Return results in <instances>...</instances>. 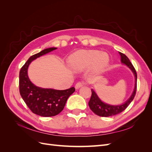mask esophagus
<instances>
[{
	"label": "esophagus",
	"mask_w": 152,
	"mask_h": 152,
	"mask_svg": "<svg viewBox=\"0 0 152 152\" xmlns=\"http://www.w3.org/2000/svg\"><path fill=\"white\" fill-rule=\"evenodd\" d=\"M84 82H78V83H77L76 85H75V89H78L80 88V87H82V86H84Z\"/></svg>",
	"instance_id": "obj_1"
}]
</instances>
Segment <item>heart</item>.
<instances>
[{
  "label": "heart",
  "mask_w": 152,
  "mask_h": 152,
  "mask_svg": "<svg viewBox=\"0 0 152 152\" xmlns=\"http://www.w3.org/2000/svg\"><path fill=\"white\" fill-rule=\"evenodd\" d=\"M109 61L107 53L96 50H80L72 54L68 65L73 70L82 72L89 68L92 74L102 72Z\"/></svg>",
  "instance_id": "heart-1"
}]
</instances>
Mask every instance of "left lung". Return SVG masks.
Listing matches in <instances>:
<instances>
[{
	"mask_svg": "<svg viewBox=\"0 0 152 152\" xmlns=\"http://www.w3.org/2000/svg\"><path fill=\"white\" fill-rule=\"evenodd\" d=\"M119 54L121 55V63L126 65L130 70L132 72L133 74L135 77V86L134 89L133 91L130 98H129L126 102L120 105H111L107 103L103 102L98 96L97 94L95 93V91L92 89L91 92V97L89 102V107L90 109L93 111L95 114L100 117H110L113 116L122 112L124 110H125L126 108L128 107L132 101L134 99L136 93L137 89V73L136 72L135 68L132 65L129 59L125 54L119 52Z\"/></svg>",
	"mask_w": 152,
	"mask_h": 152,
	"instance_id": "obj_1",
	"label": "left lung"
}]
</instances>
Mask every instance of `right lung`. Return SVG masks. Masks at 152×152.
I'll return each mask as SVG.
<instances>
[{
	"label": "right lung",
	"mask_w": 152,
	"mask_h": 152,
	"mask_svg": "<svg viewBox=\"0 0 152 152\" xmlns=\"http://www.w3.org/2000/svg\"><path fill=\"white\" fill-rule=\"evenodd\" d=\"M56 49L48 48L31 56L20 72L19 89L23 99L32 112L45 117L55 116L60 113L69 96L75 91L73 87L65 90L42 88L34 85L29 79L28 68L31 61Z\"/></svg>",
	"instance_id": "1"
}]
</instances>
